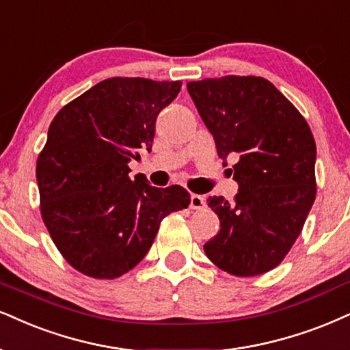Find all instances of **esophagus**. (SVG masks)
I'll use <instances>...</instances> for the list:
<instances>
[{
	"label": "esophagus",
	"mask_w": 350,
	"mask_h": 350,
	"mask_svg": "<svg viewBox=\"0 0 350 350\" xmlns=\"http://www.w3.org/2000/svg\"><path fill=\"white\" fill-rule=\"evenodd\" d=\"M189 208H191V209H204L206 208V200L201 195H191V198H189Z\"/></svg>",
	"instance_id": "34e87169"
}]
</instances>
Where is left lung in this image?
Instances as JSON below:
<instances>
[{
  "instance_id": "left-lung-1",
  "label": "left lung",
  "mask_w": 350,
  "mask_h": 350,
  "mask_svg": "<svg viewBox=\"0 0 350 350\" xmlns=\"http://www.w3.org/2000/svg\"><path fill=\"white\" fill-rule=\"evenodd\" d=\"M187 88L219 157L237 159L234 202L208 200L221 230L204 252L232 275L265 274L291 252L317 196L312 129L265 77H208Z\"/></svg>"
}]
</instances>
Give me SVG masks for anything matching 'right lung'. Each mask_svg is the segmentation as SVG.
<instances>
[{
    "instance_id": "add662e5",
    "label": "right lung",
    "mask_w": 350,
    "mask_h": 350,
    "mask_svg": "<svg viewBox=\"0 0 350 350\" xmlns=\"http://www.w3.org/2000/svg\"><path fill=\"white\" fill-rule=\"evenodd\" d=\"M180 81L110 77L63 107L37 159L40 213L62 256L81 274L115 279L131 271L162 219L187 209L189 193L129 178L128 162L152 149L159 111Z\"/></svg>"
}]
</instances>
